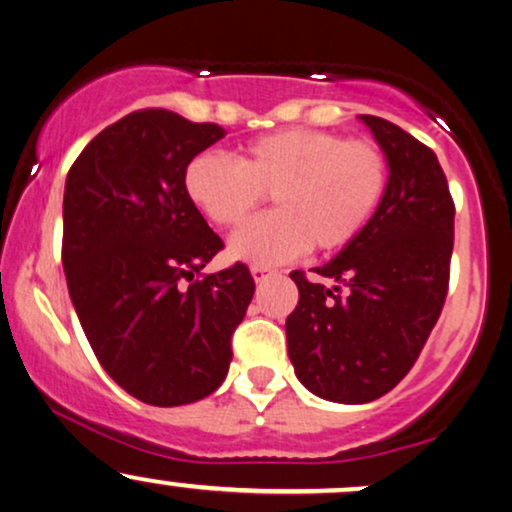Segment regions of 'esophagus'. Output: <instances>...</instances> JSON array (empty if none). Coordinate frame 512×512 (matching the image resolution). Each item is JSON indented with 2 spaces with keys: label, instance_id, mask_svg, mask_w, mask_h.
Returning <instances> with one entry per match:
<instances>
[{
  "label": "esophagus",
  "instance_id": "esophagus-1",
  "mask_svg": "<svg viewBox=\"0 0 512 512\" xmlns=\"http://www.w3.org/2000/svg\"><path fill=\"white\" fill-rule=\"evenodd\" d=\"M251 275H254L256 282H263V280H268L270 275H273V270L266 268V266H254V268H251Z\"/></svg>",
  "mask_w": 512,
  "mask_h": 512
}]
</instances>
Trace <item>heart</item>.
Segmentation results:
<instances>
[{
    "label": "heart",
    "mask_w": 512,
    "mask_h": 512,
    "mask_svg": "<svg viewBox=\"0 0 512 512\" xmlns=\"http://www.w3.org/2000/svg\"><path fill=\"white\" fill-rule=\"evenodd\" d=\"M182 187L216 227H239L270 194L275 213L239 230L230 256L277 266L306 249L330 254L361 235L387 189V156L368 137L292 128L244 144L237 163L201 151Z\"/></svg>",
    "instance_id": "heart-1"
}]
</instances>
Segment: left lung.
I'll use <instances>...</instances> for the list:
<instances>
[{
	"mask_svg": "<svg viewBox=\"0 0 512 512\" xmlns=\"http://www.w3.org/2000/svg\"><path fill=\"white\" fill-rule=\"evenodd\" d=\"M389 163L375 216L342 254L289 277L299 304L287 318L289 358L301 384L337 403H368L418 361L449 294L456 206L437 154L377 116H361Z\"/></svg>",
	"mask_w": 512,
	"mask_h": 512,
	"instance_id": "8db88e82",
	"label": "left lung"
}]
</instances>
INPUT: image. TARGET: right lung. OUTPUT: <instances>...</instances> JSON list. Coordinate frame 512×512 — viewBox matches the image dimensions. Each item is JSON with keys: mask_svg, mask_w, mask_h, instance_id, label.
Masks as SVG:
<instances>
[{"mask_svg": "<svg viewBox=\"0 0 512 512\" xmlns=\"http://www.w3.org/2000/svg\"><path fill=\"white\" fill-rule=\"evenodd\" d=\"M220 137L216 123L132 111L68 170V294L102 368L149 406H185L223 384L232 334L256 289L239 261L201 273L225 244L189 204L182 173Z\"/></svg>", "mask_w": 512, "mask_h": 512, "instance_id": "1", "label": "right lung"}]
</instances>
